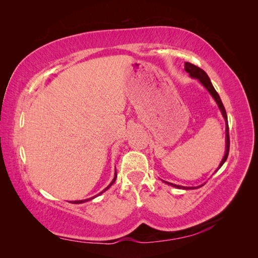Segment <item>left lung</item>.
<instances>
[{
    "mask_svg": "<svg viewBox=\"0 0 258 258\" xmlns=\"http://www.w3.org/2000/svg\"><path fill=\"white\" fill-rule=\"evenodd\" d=\"M185 71L188 73L189 76L192 77V79H197L202 85L205 86V88L210 92V95L212 96L213 99L215 100V102L217 103L218 108H220V111H221V113H222V115L224 117V119H225V122H226V152H225L224 157H223V159H222V161L220 163V166H218V168H217V170H218L224 165V162L226 161V159H227L228 154H229V143L230 142H229V128H228L227 114H226V110H225V107L223 105V102H222L220 96H218V93L214 89L213 85H212V83H211L208 74L204 71V70L196 67V66L192 64V63H189V62H185ZM163 182H165V181H163ZM165 183H167L168 185L173 186V187H176V188H178V189H195V188H199V187L204 186V184H202V185L197 186V187H185V186H179V185L172 184V183H169V182H165Z\"/></svg>",
    "mask_w": 258,
    "mask_h": 258,
    "instance_id": "obj_1",
    "label": "left lung"
}]
</instances>
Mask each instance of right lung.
<instances>
[{
	"instance_id": "1",
	"label": "right lung",
	"mask_w": 258,
	"mask_h": 258,
	"mask_svg": "<svg viewBox=\"0 0 258 258\" xmlns=\"http://www.w3.org/2000/svg\"><path fill=\"white\" fill-rule=\"evenodd\" d=\"M116 177H117V173H116V171H115V176H114V178H113V181L111 182V184L108 185V186L106 187V188H105L104 190L101 191L99 195H101V194H102L103 191H105V190H107L108 188H110V187L113 185V183L116 181ZM99 195H98V196H99ZM95 197H97V196H95ZM95 197H91V198H89V199H85V200H76V201H70V202H71V204H75V205H77V204H84V202H86V201H89V200L93 199V198H95Z\"/></svg>"
}]
</instances>
